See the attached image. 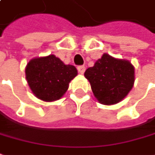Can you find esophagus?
Instances as JSON below:
<instances>
[{"label":"esophagus","mask_w":155,"mask_h":155,"mask_svg":"<svg viewBox=\"0 0 155 155\" xmlns=\"http://www.w3.org/2000/svg\"><path fill=\"white\" fill-rule=\"evenodd\" d=\"M77 69H78V71H79V73L84 74L85 70H86V67H85L84 65H81V66H78Z\"/></svg>","instance_id":"obj_1"}]
</instances>
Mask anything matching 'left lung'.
<instances>
[{"label":"left lung","instance_id":"1","mask_svg":"<svg viewBox=\"0 0 155 155\" xmlns=\"http://www.w3.org/2000/svg\"><path fill=\"white\" fill-rule=\"evenodd\" d=\"M97 100L104 105L118 104L131 90L135 81L134 67L128 60L117 59L104 53L84 74Z\"/></svg>","mask_w":155,"mask_h":155}]
</instances>
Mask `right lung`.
<instances>
[{"label": "right lung", "mask_w": 155, "mask_h": 155, "mask_svg": "<svg viewBox=\"0 0 155 155\" xmlns=\"http://www.w3.org/2000/svg\"><path fill=\"white\" fill-rule=\"evenodd\" d=\"M25 74L34 95L45 102H52L60 99L67 91L69 82L77 75V69L51 54L30 60Z\"/></svg>", "instance_id": "obj_1"}]
</instances>
